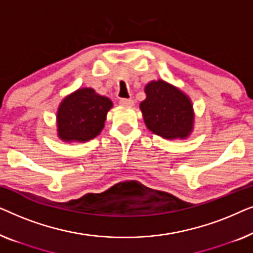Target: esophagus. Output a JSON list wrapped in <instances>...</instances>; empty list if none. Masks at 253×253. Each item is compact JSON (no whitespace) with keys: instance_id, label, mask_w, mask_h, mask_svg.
<instances>
[{"instance_id":"obj_1","label":"esophagus","mask_w":253,"mask_h":253,"mask_svg":"<svg viewBox=\"0 0 253 253\" xmlns=\"http://www.w3.org/2000/svg\"><path fill=\"white\" fill-rule=\"evenodd\" d=\"M120 105L122 106H132L133 105V100L131 99H120Z\"/></svg>"}]
</instances>
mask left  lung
I'll return each mask as SVG.
<instances>
[{"label":"left lung","instance_id":"left-lung-1","mask_svg":"<svg viewBox=\"0 0 253 253\" xmlns=\"http://www.w3.org/2000/svg\"><path fill=\"white\" fill-rule=\"evenodd\" d=\"M145 93L140 110L147 129L165 139L188 138L195 120L189 96L162 79L148 83Z\"/></svg>","mask_w":253,"mask_h":253}]
</instances>
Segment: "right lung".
<instances>
[{
    "label": "right lung",
    "mask_w": 253,
    "mask_h": 253,
    "mask_svg": "<svg viewBox=\"0 0 253 253\" xmlns=\"http://www.w3.org/2000/svg\"><path fill=\"white\" fill-rule=\"evenodd\" d=\"M113 102L93 88H79L65 96L57 109V136L63 141L85 143L95 138L105 126Z\"/></svg>",
    "instance_id": "add662e5"
}]
</instances>
